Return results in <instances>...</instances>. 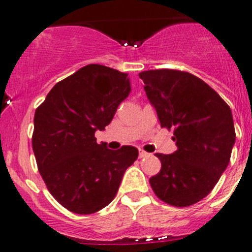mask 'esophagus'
Returning <instances> with one entry per match:
<instances>
[{"mask_svg": "<svg viewBox=\"0 0 252 252\" xmlns=\"http://www.w3.org/2000/svg\"><path fill=\"white\" fill-rule=\"evenodd\" d=\"M149 155H150V154H148V153H146V151L139 150V158H146V156H149Z\"/></svg>", "mask_w": 252, "mask_h": 252, "instance_id": "obj_1", "label": "esophagus"}]
</instances>
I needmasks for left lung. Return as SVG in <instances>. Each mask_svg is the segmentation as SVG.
<instances>
[{"mask_svg": "<svg viewBox=\"0 0 252 252\" xmlns=\"http://www.w3.org/2000/svg\"><path fill=\"white\" fill-rule=\"evenodd\" d=\"M162 128L173 129L177 150L156 154L161 170L150 178L156 196L175 207L202 201L217 185L235 144L231 109L211 86L188 72L148 70L139 74Z\"/></svg>", "mask_w": 252, "mask_h": 252, "instance_id": "8db88e82", "label": "left lung"}]
</instances>
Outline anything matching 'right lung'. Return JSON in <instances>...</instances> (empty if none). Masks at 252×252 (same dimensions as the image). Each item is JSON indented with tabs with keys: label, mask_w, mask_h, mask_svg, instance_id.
Listing matches in <instances>:
<instances>
[{
	"label": "right lung",
	"mask_w": 252,
	"mask_h": 252,
	"mask_svg": "<svg viewBox=\"0 0 252 252\" xmlns=\"http://www.w3.org/2000/svg\"><path fill=\"white\" fill-rule=\"evenodd\" d=\"M128 74L90 64L58 82L36 108L32 138L38 170L51 196L76 214L108 206L138 149L97 144L117 108L130 94Z\"/></svg>",
	"instance_id": "right-lung-1"
}]
</instances>
